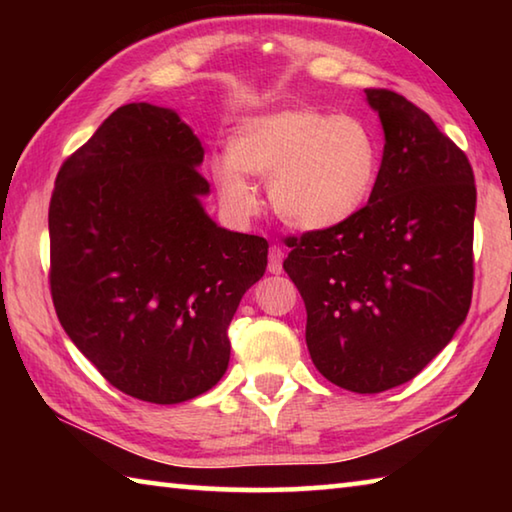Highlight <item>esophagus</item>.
Here are the masks:
<instances>
[{"label": "esophagus", "instance_id": "1", "mask_svg": "<svg viewBox=\"0 0 512 512\" xmlns=\"http://www.w3.org/2000/svg\"><path fill=\"white\" fill-rule=\"evenodd\" d=\"M282 259H284V250L280 246H271V250H268V273L280 275L282 273Z\"/></svg>", "mask_w": 512, "mask_h": 512}]
</instances>
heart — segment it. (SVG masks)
I'll use <instances>...</instances> for the list:
<instances>
[{
	"label": "heart",
	"instance_id": "b5f03b06",
	"mask_svg": "<svg viewBox=\"0 0 512 512\" xmlns=\"http://www.w3.org/2000/svg\"><path fill=\"white\" fill-rule=\"evenodd\" d=\"M379 144L366 121L318 108L248 117L230 142V158L212 164L214 183L232 210L253 214L255 189L268 180L273 212L296 230H327L357 214L375 187Z\"/></svg>",
	"mask_w": 512,
	"mask_h": 512
}]
</instances>
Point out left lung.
<instances>
[{"label": "left lung", "instance_id": "1", "mask_svg": "<svg viewBox=\"0 0 512 512\" xmlns=\"http://www.w3.org/2000/svg\"><path fill=\"white\" fill-rule=\"evenodd\" d=\"M366 97L386 137L368 205L287 237L282 266L305 300L320 375L381 393L418 375L470 311L476 185L467 155L427 112L393 90Z\"/></svg>", "mask_w": 512, "mask_h": 512}]
</instances>
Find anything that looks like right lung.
Listing matches in <instances>:
<instances>
[{
	"label": "right lung",
	"mask_w": 512,
	"mask_h": 512,
	"mask_svg": "<svg viewBox=\"0 0 512 512\" xmlns=\"http://www.w3.org/2000/svg\"><path fill=\"white\" fill-rule=\"evenodd\" d=\"M203 146L176 112L126 103L63 162L49 203L60 325L121 393L178 404L223 377L230 320L268 241L216 225Z\"/></svg>",
	"instance_id": "1"
}]
</instances>
